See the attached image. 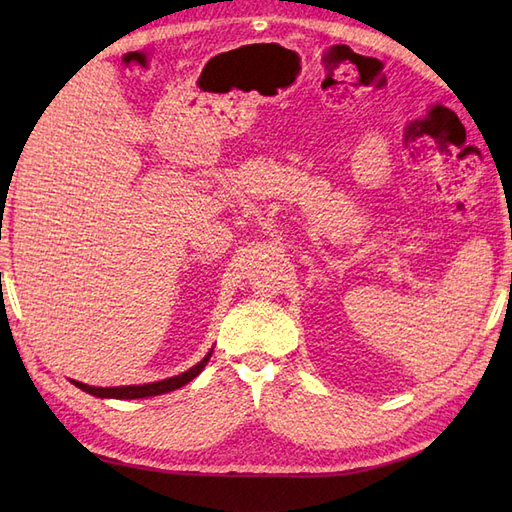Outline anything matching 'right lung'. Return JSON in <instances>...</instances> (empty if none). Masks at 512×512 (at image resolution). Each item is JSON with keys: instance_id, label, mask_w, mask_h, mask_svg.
I'll return each instance as SVG.
<instances>
[{"instance_id": "right-lung-1", "label": "right lung", "mask_w": 512, "mask_h": 512, "mask_svg": "<svg viewBox=\"0 0 512 512\" xmlns=\"http://www.w3.org/2000/svg\"><path fill=\"white\" fill-rule=\"evenodd\" d=\"M211 352H207L203 361L196 363L188 371H183V374L160 380V382H149V384H138V386H106V389H104V386H89V384L76 382V380H72V384L79 386L81 391L94 395V397H102V399H143V397L162 395V393H168V391H175V389H179V386L194 380L200 374V371L205 369L207 361L211 359Z\"/></svg>"}]
</instances>
